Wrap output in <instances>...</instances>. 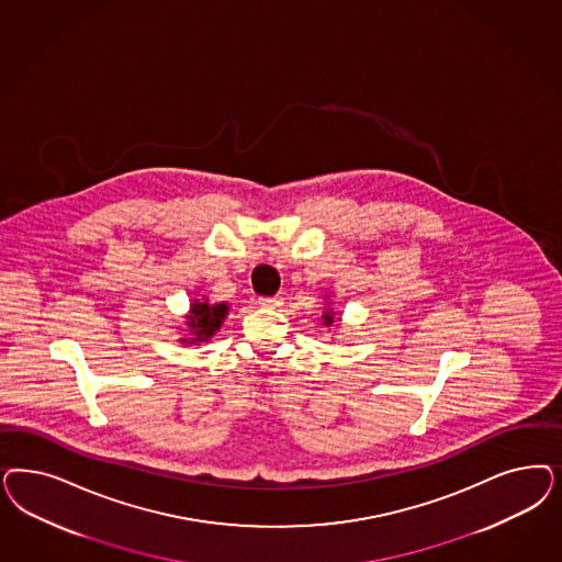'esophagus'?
I'll list each match as a JSON object with an SVG mask.
<instances>
[{"instance_id": "34e87169", "label": "esophagus", "mask_w": 562, "mask_h": 562, "mask_svg": "<svg viewBox=\"0 0 562 562\" xmlns=\"http://www.w3.org/2000/svg\"><path fill=\"white\" fill-rule=\"evenodd\" d=\"M258 304L262 308H279L283 304V297L281 295H269V297H258Z\"/></svg>"}]
</instances>
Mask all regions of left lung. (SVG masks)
<instances>
[{
  "label": "left lung",
  "instance_id": "8db88e82",
  "mask_svg": "<svg viewBox=\"0 0 562 562\" xmlns=\"http://www.w3.org/2000/svg\"><path fill=\"white\" fill-rule=\"evenodd\" d=\"M323 318H325V325L330 326V323H333V316H330V314H325Z\"/></svg>",
  "mask_w": 562,
  "mask_h": 562
}]
</instances>
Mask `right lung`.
Here are the masks:
<instances>
[{"label": "right lung", "instance_id": "add662e5", "mask_svg": "<svg viewBox=\"0 0 562 562\" xmlns=\"http://www.w3.org/2000/svg\"><path fill=\"white\" fill-rule=\"evenodd\" d=\"M227 314V304H192V316H188V325L192 328V333L196 335V339H192V344L196 341H206L209 337H213V333L217 330L223 318Z\"/></svg>", "mask_w": 562, "mask_h": 562}]
</instances>
